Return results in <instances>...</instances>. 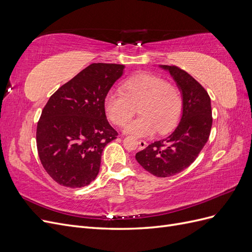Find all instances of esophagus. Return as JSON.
Returning a JSON list of instances; mask_svg holds the SVG:
<instances>
[{"instance_id":"esophagus-1","label":"esophagus","mask_w":252,"mask_h":252,"mask_svg":"<svg viewBox=\"0 0 252 252\" xmlns=\"http://www.w3.org/2000/svg\"><path fill=\"white\" fill-rule=\"evenodd\" d=\"M138 144H139V148H140V149H144L145 147H146V146H147V143H146V142H145L144 140H139Z\"/></svg>"}]
</instances>
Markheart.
I'll list each match as a JSON object with an SVG mask.
<instances>
[{
    "label": "heart",
    "instance_id": "obj_1",
    "mask_svg": "<svg viewBox=\"0 0 252 252\" xmlns=\"http://www.w3.org/2000/svg\"><path fill=\"white\" fill-rule=\"evenodd\" d=\"M120 93L104 98L106 116L117 126L126 125L139 109L141 117L125 127V132L149 136L166 133L177 126L183 111V94L177 84L156 73L142 71L121 84Z\"/></svg>",
    "mask_w": 252,
    "mask_h": 252
}]
</instances>
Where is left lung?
<instances>
[{"mask_svg":"<svg viewBox=\"0 0 252 252\" xmlns=\"http://www.w3.org/2000/svg\"><path fill=\"white\" fill-rule=\"evenodd\" d=\"M162 67L170 72L182 90V119L169 136L149 144L135 158L149 173L167 178L186 169L199 156L209 139L212 112L210 96L199 82L178 66Z\"/></svg>","mask_w":252,"mask_h":252,"instance_id":"1","label":"left lung"}]
</instances>
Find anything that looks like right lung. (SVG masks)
<instances>
[{
  "mask_svg": "<svg viewBox=\"0 0 252 252\" xmlns=\"http://www.w3.org/2000/svg\"><path fill=\"white\" fill-rule=\"evenodd\" d=\"M123 69L120 64H90L43 108L36 126L37 154L58 184L80 188L96 178L103 149L118 136L106 119L104 98Z\"/></svg>",
  "mask_w": 252,
  "mask_h": 252,
  "instance_id": "add662e5",
  "label": "right lung"
}]
</instances>
